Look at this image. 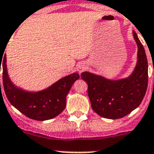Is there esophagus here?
Wrapping results in <instances>:
<instances>
[{
    "label": "esophagus",
    "instance_id": "34e87169",
    "mask_svg": "<svg viewBox=\"0 0 154 154\" xmlns=\"http://www.w3.org/2000/svg\"><path fill=\"white\" fill-rule=\"evenodd\" d=\"M86 68H87L86 64L82 63V64H80V65H78V66H77V71L81 73V72H83L84 70L86 69Z\"/></svg>",
    "mask_w": 154,
    "mask_h": 154
}]
</instances>
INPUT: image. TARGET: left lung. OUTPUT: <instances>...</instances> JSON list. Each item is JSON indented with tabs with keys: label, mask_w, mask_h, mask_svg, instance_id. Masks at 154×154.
Returning <instances> with one entry per match:
<instances>
[{
	"label": "left lung",
	"mask_w": 154,
	"mask_h": 154,
	"mask_svg": "<svg viewBox=\"0 0 154 154\" xmlns=\"http://www.w3.org/2000/svg\"><path fill=\"white\" fill-rule=\"evenodd\" d=\"M137 45V62L132 74L124 79L112 80L83 72L82 80L88 84V96L92 109L101 117L119 119L138 107L148 86V61L142 44L134 31Z\"/></svg>",
	"instance_id": "8db88e82"
}]
</instances>
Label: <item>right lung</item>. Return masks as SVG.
Masks as SVG:
<instances>
[{
	"mask_svg": "<svg viewBox=\"0 0 154 154\" xmlns=\"http://www.w3.org/2000/svg\"><path fill=\"white\" fill-rule=\"evenodd\" d=\"M1 66L3 69L4 90L9 102L26 117L37 121L52 119L65 109L68 93L80 77L78 73L74 72L63 77L44 90L27 92L15 86L9 79L5 53L0 55V72Z\"/></svg>",
	"mask_w": 154,
	"mask_h": 154,
	"instance_id": "add662e5",
	"label": "right lung"
}]
</instances>
